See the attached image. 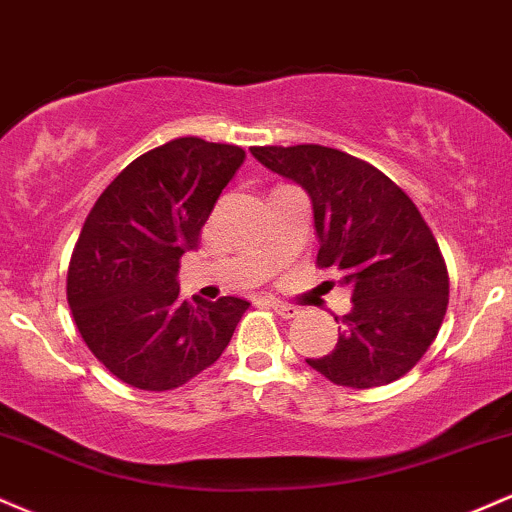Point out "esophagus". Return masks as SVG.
<instances>
[{"mask_svg":"<svg viewBox=\"0 0 512 512\" xmlns=\"http://www.w3.org/2000/svg\"><path fill=\"white\" fill-rule=\"evenodd\" d=\"M268 304L273 306L275 314H280L282 318H297V316H299V306L282 302V299H275V297H273V299H268Z\"/></svg>","mask_w":512,"mask_h":512,"instance_id":"obj_1","label":"esophagus"}]
</instances>
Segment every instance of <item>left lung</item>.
Instances as JSON below:
<instances>
[{
  "mask_svg": "<svg viewBox=\"0 0 512 512\" xmlns=\"http://www.w3.org/2000/svg\"><path fill=\"white\" fill-rule=\"evenodd\" d=\"M251 155L309 194L316 263L352 287L338 345L306 364L347 388L398 381L429 350L448 309L446 261L422 213L386 174L342 150L304 143L254 146Z\"/></svg>",
  "mask_w": 512,
  "mask_h": 512,
  "instance_id": "1",
  "label": "left lung"
}]
</instances>
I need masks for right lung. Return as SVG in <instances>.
I'll use <instances>...</instances> for the list:
<instances>
[{"mask_svg":"<svg viewBox=\"0 0 512 512\" xmlns=\"http://www.w3.org/2000/svg\"><path fill=\"white\" fill-rule=\"evenodd\" d=\"M244 158L230 143L174 138L129 162L88 213L66 299L88 350L119 381L179 388L230 345L249 302H184L177 273Z\"/></svg>","mask_w":512,"mask_h":512,"instance_id":"obj_1","label":"right lung"}]
</instances>
